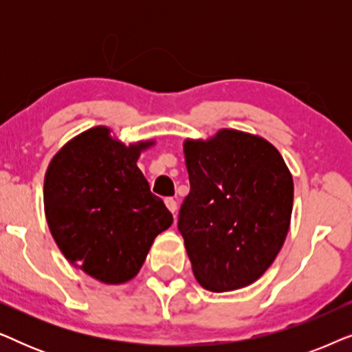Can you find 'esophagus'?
Masks as SVG:
<instances>
[{
	"label": "esophagus",
	"mask_w": 352,
	"mask_h": 352,
	"mask_svg": "<svg viewBox=\"0 0 352 352\" xmlns=\"http://www.w3.org/2000/svg\"><path fill=\"white\" fill-rule=\"evenodd\" d=\"M165 205H166V208L170 210L173 214H175L176 211H177V201H176V200H173V199H166V200H165Z\"/></svg>",
	"instance_id": "obj_1"
}]
</instances>
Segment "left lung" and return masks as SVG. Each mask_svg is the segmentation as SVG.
I'll return each instance as SVG.
<instances>
[{
  "mask_svg": "<svg viewBox=\"0 0 352 352\" xmlns=\"http://www.w3.org/2000/svg\"><path fill=\"white\" fill-rule=\"evenodd\" d=\"M190 192L177 229L199 283L211 292L247 287L266 272L285 242L293 179L276 147L252 134L221 129L186 141Z\"/></svg>",
  "mask_w": 352,
  "mask_h": 352,
  "instance_id": "8db88e82",
  "label": "left lung"
}]
</instances>
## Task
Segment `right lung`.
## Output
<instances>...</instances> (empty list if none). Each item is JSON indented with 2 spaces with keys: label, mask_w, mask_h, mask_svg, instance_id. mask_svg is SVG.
I'll use <instances>...</instances> for the list:
<instances>
[{
  "label": "right lung",
  "mask_w": 352,
  "mask_h": 352,
  "mask_svg": "<svg viewBox=\"0 0 352 352\" xmlns=\"http://www.w3.org/2000/svg\"><path fill=\"white\" fill-rule=\"evenodd\" d=\"M147 146L126 147L98 126L72 139L47 168L45 211L52 237L72 264L104 283L136 276L153 239L173 223L136 165Z\"/></svg>",
  "instance_id": "1"
}]
</instances>
